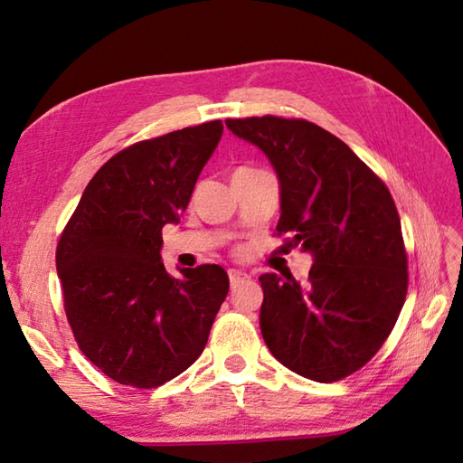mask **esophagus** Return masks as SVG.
<instances>
[{
	"mask_svg": "<svg viewBox=\"0 0 463 463\" xmlns=\"http://www.w3.org/2000/svg\"><path fill=\"white\" fill-rule=\"evenodd\" d=\"M229 279H231V284L232 287H237L239 282H242V280H247V279H250L247 272H242V270H237V269H231L229 270Z\"/></svg>",
	"mask_w": 463,
	"mask_h": 463,
	"instance_id": "1",
	"label": "esophagus"
}]
</instances>
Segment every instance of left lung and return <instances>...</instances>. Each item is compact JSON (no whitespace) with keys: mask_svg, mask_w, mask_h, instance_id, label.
Listing matches in <instances>:
<instances>
[{"mask_svg":"<svg viewBox=\"0 0 463 463\" xmlns=\"http://www.w3.org/2000/svg\"><path fill=\"white\" fill-rule=\"evenodd\" d=\"M267 155L280 186L279 232L312 257L308 280L269 272L260 332L282 366L317 382L362 368L404 307L408 259L394 199L350 146L282 117L224 121Z\"/></svg>","mask_w":463,"mask_h":463,"instance_id":"1","label":"left lung"}]
</instances>
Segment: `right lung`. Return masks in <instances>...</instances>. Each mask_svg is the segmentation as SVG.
I'll return each mask as SVG.
<instances>
[{
  "label": "right lung",
  "mask_w": 463,
  "mask_h": 463,
  "mask_svg": "<svg viewBox=\"0 0 463 463\" xmlns=\"http://www.w3.org/2000/svg\"><path fill=\"white\" fill-rule=\"evenodd\" d=\"M222 137L211 121L127 146L90 184L57 244V277L81 352L105 376L156 388L201 356L229 294L219 264L165 270V224H179Z\"/></svg>",
  "instance_id": "1"
}]
</instances>
